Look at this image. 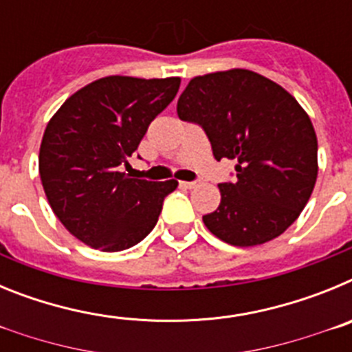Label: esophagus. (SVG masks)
Here are the masks:
<instances>
[{
	"instance_id": "esophagus-1",
	"label": "esophagus",
	"mask_w": 352,
	"mask_h": 352,
	"mask_svg": "<svg viewBox=\"0 0 352 352\" xmlns=\"http://www.w3.org/2000/svg\"><path fill=\"white\" fill-rule=\"evenodd\" d=\"M182 185L185 188H195V186H199V182H182Z\"/></svg>"
}]
</instances>
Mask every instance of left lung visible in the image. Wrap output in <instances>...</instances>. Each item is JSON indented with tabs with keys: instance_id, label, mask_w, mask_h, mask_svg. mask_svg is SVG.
I'll list each match as a JSON object with an SVG mask.
<instances>
[{
	"instance_id": "1",
	"label": "left lung",
	"mask_w": 352,
	"mask_h": 352,
	"mask_svg": "<svg viewBox=\"0 0 352 352\" xmlns=\"http://www.w3.org/2000/svg\"><path fill=\"white\" fill-rule=\"evenodd\" d=\"M178 116L203 126L217 160H236V182L220 183L219 208L203 217L211 234L256 247L300 217L317 179V138L280 84L245 68L197 76L179 96Z\"/></svg>"
}]
</instances>
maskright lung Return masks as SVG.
Returning <instances> with one entry per match:
<instances>
[{
  "instance_id": "right-lung-1",
  "label": "right lung",
  "mask_w": 352,
  "mask_h": 352,
  "mask_svg": "<svg viewBox=\"0 0 352 352\" xmlns=\"http://www.w3.org/2000/svg\"><path fill=\"white\" fill-rule=\"evenodd\" d=\"M179 77L109 76L80 88L43 132L38 170L54 214L70 234L102 252L138 245L151 232L178 182L121 173L149 123L174 100Z\"/></svg>"
}]
</instances>
